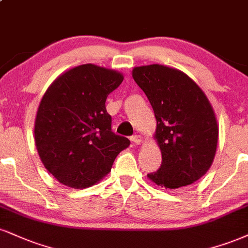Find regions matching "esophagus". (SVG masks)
I'll list each match as a JSON object with an SVG mask.
<instances>
[{
	"mask_svg": "<svg viewBox=\"0 0 248 248\" xmlns=\"http://www.w3.org/2000/svg\"><path fill=\"white\" fill-rule=\"evenodd\" d=\"M130 141L135 143L136 145H139V144H141V143H142L143 137L141 135H134V136L130 137Z\"/></svg>",
	"mask_w": 248,
	"mask_h": 248,
	"instance_id": "1",
	"label": "esophagus"
}]
</instances>
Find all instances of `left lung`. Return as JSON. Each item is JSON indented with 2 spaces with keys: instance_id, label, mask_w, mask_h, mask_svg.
I'll use <instances>...</instances> for the list:
<instances>
[{
  "instance_id": "8db88e82",
  "label": "left lung",
  "mask_w": 248,
  "mask_h": 248,
  "mask_svg": "<svg viewBox=\"0 0 248 248\" xmlns=\"http://www.w3.org/2000/svg\"><path fill=\"white\" fill-rule=\"evenodd\" d=\"M133 78L153 106L162 165L148 178L164 188L188 186L210 169L218 124L202 89L181 70L163 64L135 67Z\"/></svg>"
}]
</instances>
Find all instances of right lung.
<instances>
[{"label":"right lung","instance_id":"1","mask_svg":"<svg viewBox=\"0 0 248 248\" xmlns=\"http://www.w3.org/2000/svg\"><path fill=\"white\" fill-rule=\"evenodd\" d=\"M122 80L119 71L86 63L64 71L45 92L34 141L45 169L60 184L75 189L93 186L129 147V140L112 132L105 106Z\"/></svg>","mask_w":248,"mask_h":248}]
</instances>
